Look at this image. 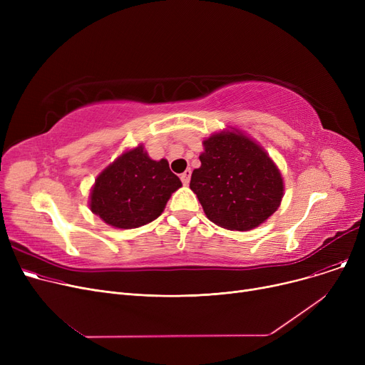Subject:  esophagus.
Here are the masks:
<instances>
[{"label": "esophagus", "mask_w": 365, "mask_h": 365, "mask_svg": "<svg viewBox=\"0 0 365 365\" xmlns=\"http://www.w3.org/2000/svg\"><path fill=\"white\" fill-rule=\"evenodd\" d=\"M180 180H182L183 185H189V180H190V170H189V168L182 173V175H180Z\"/></svg>", "instance_id": "obj_1"}]
</instances>
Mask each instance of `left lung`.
Segmentation results:
<instances>
[{"mask_svg":"<svg viewBox=\"0 0 365 365\" xmlns=\"http://www.w3.org/2000/svg\"><path fill=\"white\" fill-rule=\"evenodd\" d=\"M201 167L189 187L204 213L227 231H252L281 205L284 179L278 165L253 138L227 127L202 140Z\"/></svg>","mask_w":365,"mask_h":365,"instance_id":"1","label":"left lung"}]
</instances>
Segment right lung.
Segmentation results:
<instances>
[{"mask_svg": "<svg viewBox=\"0 0 365 365\" xmlns=\"http://www.w3.org/2000/svg\"><path fill=\"white\" fill-rule=\"evenodd\" d=\"M182 186L167 160H152L145 146L124 150L94 180L88 207L106 225L134 229L164 212L171 194Z\"/></svg>", "mask_w": 365, "mask_h": 365, "instance_id": "add662e5", "label": "right lung"}]
</instances>
